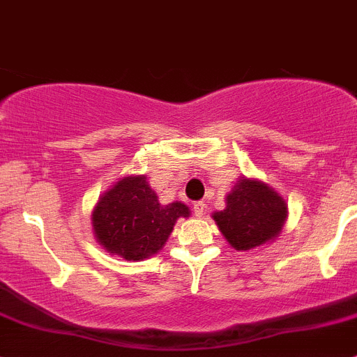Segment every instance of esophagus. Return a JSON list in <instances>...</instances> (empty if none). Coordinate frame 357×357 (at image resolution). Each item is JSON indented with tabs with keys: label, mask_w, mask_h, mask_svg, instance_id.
I'll return each mask as SVG.
<instances>
[{
	"label": "esophagus",
	"mask_w": 357,
	"mask_h": 357,
	"mask_svg": "<svg viewBox=\"0 0 357 357\" xmlns=\"http://www.w3.org/2000/svg\"><path fill=\"white\" fill-rule=\"evenodd\" d=\"M193 212H195L197 218H204V214H205V204H204V202H195V204H193Z\"/></svg>",
	"instance_id": "esophagus-1"
}]
</instances>
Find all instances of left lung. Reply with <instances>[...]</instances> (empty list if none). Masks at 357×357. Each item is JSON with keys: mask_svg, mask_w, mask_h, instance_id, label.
Wrapping results in <instances>:
<instances>
[{"mask_svg": "<svg viewBox=\"0 0 357 357\" xmlns=\"http://www.w3.org/2000/svg\"><path fill=\"white\" fill-rule=\"evenodd\" d=\"M287 204L271 186L242 178L226 197V208L212 214L219 231L235 250L273 242L287 221Z\"/></svg>", "mask_w": 357, "mask_h": 357, "instance_id": "1", "label": "left lung"}]
</instances>
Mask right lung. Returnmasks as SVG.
<instances>
[{"mask_svg":"<svg viewBox=\"0 0 357 357\" xmlns=\"http://www.w3.org/2000/svg\"><path fill=\"white\" fill-rule=\"evenodd\" d=\"M190 208L181 202L162 205L145 176H126L100 197L91 214L96 242L112 255L143 261L167 242Z\"/></svg>","mask_w":357,"mask_h":357,"instance_id":"right-lung-1","label":"right lung"}]
</instances>
